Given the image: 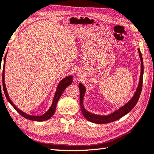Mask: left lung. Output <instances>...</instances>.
I'll list each match as a JSON object with an SVG mask.
<instances>
[{"label":"left lung","instance_id":"left-lung-1","mask_svg":"<svg viewBox=\"0 0 154 154\" xmlns=\"http://www.w3.org/2000/svg\"><path fill=\"white\" fill-rule=\"evenodd\" d=\"M138 53H139V57L141 61V72H140V77L139 83L137 87V89L135 90L134 95L129 100L128 103H126L122 107H119L118 109L113 111L107 115H99V114L93 113L90 111H87L83 105L84 97L86 92L85 87L83 85L82 83H80L79 84V88L80 91V106H81V111L82 113L83 116L85 117V119L88 121L94 123H97V124H104V123H108L111 122H113L116 120L119 119L121 117L125 116L136 105L138 99L140 98V96L141 92V89H142V83H143V59L141 56V53L140 49L137 48Z\"/></svg>","mask_w":154,"mask_h":154}]
</instances>
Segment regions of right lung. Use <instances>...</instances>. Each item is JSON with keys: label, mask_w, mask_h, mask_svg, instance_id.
<instances>
[{"label": "right lung", "mask_w": 154, "mask_h": 154, "mask_svg": "<svg viewBox=\"0 0 154 154\" xmlns=\"http://www.w3.org/2000/svg\"><path fill=\"white\" fill-rule=\"evenodd\" d=\"M7 52L6 53L5 57V59H4V64H3V70H2V87H3V90H4V93L5 95L7 97L8 101L10 103V104L13 106L15 110H17V112H19L21 116H22L23 117L25 118L29 119V120H32V121H35V122H43V121H46L47 119H49L51 117H52L54 113L55 112V109H56V106L57 104V102H58L59 99L61 97V96L62 95V93L63 91H65V89L67 88V87L70 85L73 82V76L72 75H69V76H67L65 78H63L62 80L60 81V82L59 83L56 89V91L55 93V95H54V97L53 99V102L52 104H51V106L48 111H47L44 114L41 116H31V115H29V114L26 113L24 111H21L19 109L16 105H15L13 101H11V98L9 97L7 89V87H6V84H5V62H6V57H7ZM1 72V71H0ZM0 86H1V82H0Z\"/></svg>", "instance_id": "1"}]
</instances>
